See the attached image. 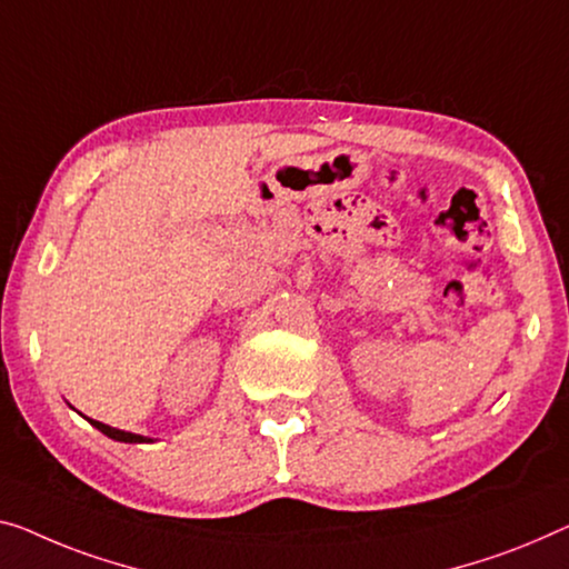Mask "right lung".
I'll return each instance as SVG.
<instances>
[{"instance_id":"1","label":"right lung","mask_w":569,"mask_h":569,"mask_svg":"<svg viewBox=\"0 0 569 569\" xmlns=\"http://www.w3.org/2000/svg\"><path fill=\"white\" fill-rule=\"evenodd\" d=\"M91 427H97L101 435H107L109 439H114V442H124V445H142V442H152L150 437H142V435H132V431H124V429H114L109 427V423H101V421H94L89 419Z\"/></svg>"}]
</instances>
